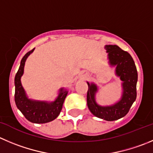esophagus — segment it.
Returning <instances> with one entry per match:
<instances>
[{
	"label": "esophagus",
	"instance_id": "1",
	"mask_svg": "<svg viewBox=\"0 0 153 153\" xmlns=\"http://www.w3.org/2000/svg\"><path fill=\"white\" fill-rule=\"evenodd\" d=\"M88 76V73L86 72V71H82V72L80 73V76H79V77H80V79H87Z\"/></svg>",
	"mask_w": 153,
	"mask_h": 153
}]
</instances>
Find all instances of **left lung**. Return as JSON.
Returning <instances> with one entry per match:
<instances>
[{"label":"left lung","instance_id":"obj_1","mask_svg":"<svg viewBox=\"0 0 153 153\" xmlns=\"http://www.w3.org/2000/svg\"><path fill=\"white\" fill-rule=\"evenodd\" d=\"M104 49L108 52L109 64L116 67V75L123 81V94L118 102L110 106L98 105L95 101L97 86L87 82V105L94 116L106 120L114 121L124 117L130 110L137 97V71L134 62L128 52L116 45H106Z\"/></svg>","mask_w":153,"mask_h":153}]
</instances>
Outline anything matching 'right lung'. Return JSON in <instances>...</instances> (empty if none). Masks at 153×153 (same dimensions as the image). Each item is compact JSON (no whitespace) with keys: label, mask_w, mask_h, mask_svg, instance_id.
Returning a JSON list of instances; mask_svg holds the SVG:
<instances>
[{"label":"right lung","mask_w":153,"mask_h":153,"mask_svg":"<svg viewBox=\"0 0 153 153\" xmlns=\"http://www.w3.org/2000/svg\"><path fill=\"white\" fill-rule=\"evenodd\" d=\"M34 50V49H33L25 55L21 61L18 72L16 74L15 102L17 108L28 121L33 123L42 124L49 123L59 116L68 91L64 88H60L57 98L52 102L29 99L22 85L21 77L24 73L26 59Z\"/></svg>","instance_id":"add662e5"}]
</instances>
